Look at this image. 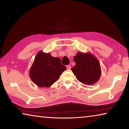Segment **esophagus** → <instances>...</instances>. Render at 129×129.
<instances>
[{
    "label": "esophagus",
    "instance_id": "obj_1",
    "mask_svg": "<svg viewBox=\"0 0 129 129\" xmlns=\"http://www.w3.org/2000/svg\"><path fill=\"white\" fill-rule=\"evenodd\" d=\"M67 69H71V67L70 65H67Z\"/></svg>",
    "mask_w": 129,
    "mask_h": 129
}]
</instances>
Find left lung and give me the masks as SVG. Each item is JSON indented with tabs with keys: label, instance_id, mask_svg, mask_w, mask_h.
Segmentation results:
<instances>
[{
	"label": "left lung",
	"instance_id": "obj_1",
	"mask_svg": "<svg viewBox=\"0 0 129 129\" xmlns=\"http://www.w3.org/2000/svg\"><path fill=\"white\" fill-rule=\"evenodd\" d=\"M76 65L72 68L77 79L85 85H92L97 82L101 74L99 61L90 53L78 52L74 57Z\"/></svg>",
	"mask_w": 129,
	"mask_h": 129
}]
</instances>
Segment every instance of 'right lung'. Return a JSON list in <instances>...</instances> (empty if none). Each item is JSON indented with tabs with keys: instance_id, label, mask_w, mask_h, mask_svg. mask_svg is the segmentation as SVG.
Returning <instances> with one entry per match:
<instances>
[{
	"instance_id": "obj_1",
	"label": "right lung",
	"mask_w": 129,
	"mask_h": 129,
	"mask_svg": "<svg viewBox=\"0 0 129 129\" xmlns=\"http://www.w3.org/2000/svg\"><path fill=\"white\" fill-rule=\"evenodd\" d=\"M66 69V67L61 63L60 58L40 51L30 68L29 76L38 86L49 87L59 79L60 75Z\"/></svg>"
}]
</instances>
